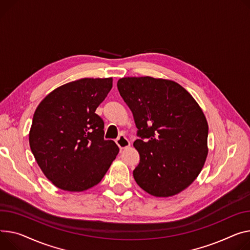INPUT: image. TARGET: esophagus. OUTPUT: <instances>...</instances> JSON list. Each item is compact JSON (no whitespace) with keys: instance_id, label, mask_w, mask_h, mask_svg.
Returning a JSON list of instances; mask_svg holds the SVG:
<instances>
[{"instance_id":"esophagus-1","label":"esophagus","mask_w":250,"mask_h":250,"mask_svg":"<svg viewBox=\"0 0 250 250\" xmlns=\"http://www.w3.org/2000/svg\"><path fill=\"white\" fill-rule=\"evenodd\" d=\"M115 143H116V145H118V146H120L121 149L125 148V147L129 146V145H130L129 142H128V140H127V139L125 137V135H123V134H121V135L118 137V139H116Z\"/></svg>"}]
</instances>
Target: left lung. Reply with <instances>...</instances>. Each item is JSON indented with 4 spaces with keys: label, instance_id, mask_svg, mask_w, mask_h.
I'll return each mask as SVG.
<instances>
[{
    "label": "left lung",
    "instance_id": "8db88e82",
    "mask_svg": "<svg viewBox=\"0 0 250 250\" xmlns=\"http://www.w3.org/2000/svg\"><path fill=\"white\" fill-rule=\"evenodd\" d=\"M134 114L140 164L137 184L156 197L176 195L190 186L207 157L208 124L192 95L177 82L149 76L118 81Z\"/></svg>",
    "mask_w": 250,
    "mask_h": 250
}]
</instances>
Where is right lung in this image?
<instances>
[{
  "instance_id": "obj_1",
  "label": "right lung",
  "mask_w": 250,
  "mask_h": 250,
  "mask_svg": "<svg viewBox=\"0 0 250 250\" xmlns=\"http://www.w3.org/2000/svg\"><path fill=\"white\" fill-rule=\"evenodd\" d=\"M111 87L112 78H82L56 88L36 108L30 147L56 187L81 192L97 185L119 154L95 113Z\"/></svg>"
}]
</instances>
